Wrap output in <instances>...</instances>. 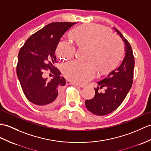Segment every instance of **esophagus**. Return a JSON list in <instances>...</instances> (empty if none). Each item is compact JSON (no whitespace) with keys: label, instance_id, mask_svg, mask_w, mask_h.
<instances>
[{"label":"esophagus","instance_id":"obj_1","mask_svg":"<svg viewBox=\"0 0 151 151\" xmlns=\"http://www.w3.org/2000/svg\"><path fill=\"white\" fill-rule=\"evenodd\" d=\"M66 83H67V84H71V85H73V86H78V87H83V86L80 85V84H78V83H74V82H73L71 81H69V80H67V82H66Z\"/></svg>","mask_w":151,"mask_h":151}]
</instances>
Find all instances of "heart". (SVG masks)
I'll use <instances>...</instances> for the list:
<instances>
[{
  "label": "heart",
  "instance_id": "heart-1",
  "mask_svg": "<svg viewBox=\"0 0 151 151\" xmlns=\"http://www.w3.org/2000/svg\"><path fill=\"white\" fill-rule=\"evenodd\" d=\"M70 36L79 48L89 51L86 64L76 61L66 63L62 71L68 80L76 83H84L96 76L97 69L106 74L117 67L124 48L119 38L110 29L98 24H82L73 29ZM75 47L66 42H61L57 48V55L63 60L72 58Z\"/></svg>",
  "mask_w": 151,
  "mask_h": 151
}]
</instances>
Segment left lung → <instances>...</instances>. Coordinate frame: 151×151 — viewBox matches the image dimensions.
<instances>
[{"label": "left lung", "mask_w": 151, "mask_h": 151, "mask_svg": "<svg viewBox=\"0 0 151 151\" xmlns=\"http://www.w3.org/2000/svg\"><path fill=\"white\" fill-rule=\"evenodd\" d=\"M114 30L120 35L125 43V57L118 68L109 73V75L99 82L95 89L93 99L85 101L87 109L92 113L104 116L111 113L120 106L131 89L133 82L134 59L132 47L120 31L115 27ZM104 86L106 90L103 93L98 89Z\"/></svg>", "instance_id": "8db88e82"}]
</instances>
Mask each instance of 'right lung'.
<instances>
[{
  "label": "right lung",
  "mask_w": 151,
  "mask_h": 151,
  "mask_svg": "<svg viewBox=\"0 0 151 151\" xmlns=\"http://www.w3.org/2000/svg\"><path fill=\"white\" fill-rule=\"evenodd\" d=\"M76 22H52L32 35L18 55L17 74L27 99L40 108H51L60 100L62 87L65 80L61 77L55 51L60 38ZM50 68L54 77L47 81L43 77L45 70Z\"/></svg>",
  "instance_id": "right-lung-1"
}]
</instances>
